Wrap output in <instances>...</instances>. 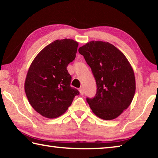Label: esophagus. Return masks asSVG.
I'll use <instances>...</instances> for the list:
<instances>
[{
	"label": "esophagus",
	"mask_w": 158,
	"mask_h": 158,
	"mask_svg": "<svg viewBox=\"0 0 158 158\" xmlns=\"http://www.w3.org/2000/svg\"><path fill=\"white\" fill-rule=\"evenodd\" d=\"M79 93H80V94H81V95H84V89H83V88H80V89H79Z\"/></svg>",
	"instance_id": "34e87169"
}]
</instances>
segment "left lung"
Segmentation results:
<instances>
[{"label": "left lung", "mask_w": 158, "mask_h": 158, "mask_svg": "<svg viewBox=\"0 0 158 158\" xmlns=\"http://www.w3.org/2000/svg\"><path fill=\"white\" fill-rule=\"evenodd\" d=\"M79 52L91 68L97 84L94 98H86L90 109L103 120H113L130 105L136 84L133 69L125 56L109 42L91 41Z\"/></svg>", "instance_id": "1"}]
</instances>
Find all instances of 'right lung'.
Instances as JSON below:
<instances>
[{
	"label": "right lung",
	"mask_w": 158,
	"mask_h": 158,
	"mask_svg": "<svg viewBox=\"0 0 158 158\" xmlns=\"http://www.w3.org/2000/svg\"><path fill=\"white\" fill-rule=\"evenodd\" d=\"M78 42L57 40L35 58L26 75L24 89L29 103L37 113L55 118L68 110L79 90L72 88L67 69L75 59Z\"/></svg>",
	"instance_id": "right-lung-1"
}]
</instances>
